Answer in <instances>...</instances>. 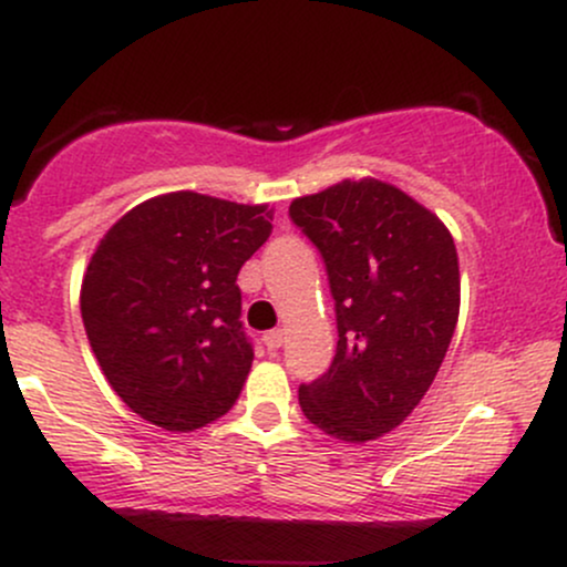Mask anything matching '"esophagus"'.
I'll list each match as a JSON object with an SVG mask.
<instances>
[{
	"mask_svg": "<svg viewBox=\"0 0 567 567\" xmlns=\"http://www.w3.org/2000/svg\"><path fill=\"white\" fill-rule=\"evenodd\" d=\"M264 343L269 351L282 347V330H269V333H264Z\"/></svg>",
	"mask_w": 567,
	"mask_h": 567,
	"instance_id": "esophagus-1",
	"label": "esophagus"
}]
</instances>
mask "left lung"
<instances>
[{
  "label": "left lung",
  "instance_id": "1",
  "mask_svg": "<svg viewBox=\"0 0 567 567\" xmlns=\"http://www.w3.org/2000/svg\"><path fill=\"white\" fill-rule=\"evenodd\" d=\"M292 224L320 250L336 301L328 373L298 386L306 419L368 442L424 400L458 322V256L445 224L392 184L341 181L292 199Z\"/></svg>",
  "mask_w": 567,
  "mask_h": 567
}]
</instances>
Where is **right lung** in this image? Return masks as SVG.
I'll return each instance as SVG.
<instances>
[{
	"mask_svg": "<svg viewBox=\"0 0 567 567\" xmlns=\"http://www.w3.org/2000/svg\"><path fill=\"white\" fill-rule=\"evenodd\" d=\"M271 234L266 205L194 192L125 213L90 258L82 322L122 402L167 432L226 415L252 365L237 275Z\"/></svg>",
	"mask_w": 567,
	"mask_h": 567,
	"instance_id": "1",
	"label": "right lung"
}]
</instances>
